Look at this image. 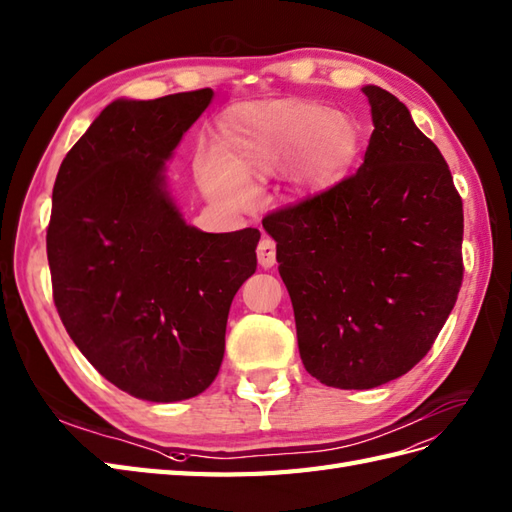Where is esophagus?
Here are the masks:
<instances>
[{
	"label": "esophagus",
	"instance_id": "obj_1",
	"mask_svg": "<svg viewBox=\"0 0 512 512\" xmlns=\"http://www.w3.org/2000/svg\"><path fill=\"white\" fill-rule=\"evenodd\" d=\"M258 265L265 267V269H271L273 265H276V243H273L271 239H263L258 243Z\"/></svg>",
	"mask_w": 512,
	"mask_h": 512
}]
</instances>
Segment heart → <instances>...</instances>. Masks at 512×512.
Returning <instances> with one entry per match:
<instances>
[{
  "mask_svg": "<svg viewBox=\"0 0 512 512\" xmlns=\"http://www.w3.org/2000/svg\"><path fill=\"white\" fill-rule=\"evenodd\" d=\"M219 154L197 160L206 195L228 210H247L256 186L284 167L302 193H323L343 182L363 152V128L345 110L304 99H276L230 108L217 126Z\"/></svg>",
  "mask_w": 512,
  "mask_h": 512,
  "instance_id": "obj_1",
  "label": "heart"
}]
</instances>
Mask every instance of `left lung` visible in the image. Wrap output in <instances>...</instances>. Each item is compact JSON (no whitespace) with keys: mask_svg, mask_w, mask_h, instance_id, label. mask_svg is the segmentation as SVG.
Instances as JSON below:
<instances>
[{"mask_svg":"<svg viewBox=\"0 0 512 512\" xmlns=\"http://www.w3.org/2000/svg\"><path fill=\"white\" fill-rule=\"evenodd\" d=\"M373 132L354 176L273 210L299 356L334 389H373L430 352L463 284V199L408 108L363 86Z\"/></svg>","mask_w":512,"mask_h":512,"instance_id":"8db88e82","label":"left lung"}]
</instances>
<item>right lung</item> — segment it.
Segmentation results:
<instances>
[{"mask_svg":"<svg viewBox=\"0 0 512 512\" xmlns=\"http://www.w3.org/2000/svg\"><path fill=\"white\" fill-rule=\"evenodd\" d=\"M210 99H117L54 182L47 260L62 326L108 382L147 402L213 384L230 304L256 271V228L197 230L167 191L165 160Z\"/></svg>","mask_w":512,"mask_h":512,"instance_id":"1","label":"right lung"}]
</instances>
